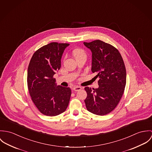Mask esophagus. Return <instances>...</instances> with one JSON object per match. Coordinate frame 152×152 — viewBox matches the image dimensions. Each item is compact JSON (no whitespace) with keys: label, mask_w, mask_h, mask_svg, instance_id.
Returning <instances> with one entry per match:
<instances>
[{"label":"esophagus","mask_w":152,"mask_h":152,"mask_svg":"<svg viewBox=\"0 0 152 152\" xmlns=\"http://www.w3.org/2000/svg\"><path fill=\"white\" fill-rule=\"evenodd\" d=\"M82 88L81 87H79V86H74V87H73V88H72L73 90L76 91H79V90H80Z\"/></svg>","instance_id":"1"}]
</instances>
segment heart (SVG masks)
<instances>
[{"label":"heart","mask_w":152,"mask_h":152,"mask_svg":"<svg viewBox=\"0 0 152 152\" xmlns=\"http://www.w3.org/2000/svg\"><path fill=\"white\" fill-rule=\"evenodd\" d=\"M73 55H74V56L76 59L78 57L80 56L86 55L84 51L82 49H76V50H73Z\"/></svg>","instance_id":"obj_1"}]
</instances>
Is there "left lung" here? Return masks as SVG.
Wrapping results in <instances>:
<instances>
[{
  "label": "left lung",
  "instance_id": "obj_1",
  "mask_svg": "<svg viewBox=\"0 0 152 152\" xmlns=\"http://www.w3.org/2000/svg\"><path fill=\"white\" fill-rule=\"evenodd\" d=\"M92 53L91 72L99 77V87L84 88L87 96L84 102L90 113L104 115L118 105L124 93L126 80L122 58L113 45L97 39L83 42Z\"/></svg>",
  "mask_w": 152,
  "mask_h": 152
}]
</instances>
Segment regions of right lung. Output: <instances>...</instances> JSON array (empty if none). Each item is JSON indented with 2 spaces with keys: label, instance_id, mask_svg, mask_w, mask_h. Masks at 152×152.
Returning a JSON list of instances; mask_svg holds the SVG:
<instances>
[{
  "label": "right lung",
  "instance_id": "right-lung-1",
  "mask_svg": "<svg viewBox=\"0 0 152 152\" xmlns=\"http://www.w3.org/2000/svg\"><path fill=\"white\" fill-rule=\"evenodd\" d=\"M69 44L51 42L35 52L27 71L29 93L38 110L47 116L65 111L71 96L69 87L57 86L53 77L61 66V58Z\"/></svg>",
  "mask_w": 152,
  "mask_h": 152
}]
</instances>
